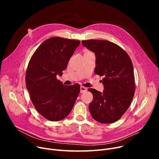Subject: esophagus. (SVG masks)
Instances as JSON below:
<instances>
[{
	"label": "esophagus",
	"instance_id": "esophagus-1",
	"mask_svg": "<svg viewBox=\"0 0 159 159\" xmlns=\"http://www.w3.org/2000/svg\"><path fill=\"white\" fill-rule=\"evenodd\" d=\"M86 90H87V88L86 87L82 86H80V93H81L85 92V91H86Z\"/></svg>",
	"mask_w": 159,
	"mask_h": 159
}]
</instances>
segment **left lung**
Wrapping results in <instances>:
<instances>
[{"label": "left lung", "mask_w": 159, "mask_h": 159, "mask_svg": "<svg viewBox=\"0 0 159 159\" xmlns=\"http://www.w3.org/2000/svg\"><path fill=\"white\" fill-rule=\"evenodd\" d=\"M84 47L95 53V73L104 76L101 93L89 88L93 99L89 105L91 116L98 122L110 124L120 119L129 107L135 84L130 57L117 44L108 40H82Z\"/></svg>", "instance_id": "1"}]
</instances>
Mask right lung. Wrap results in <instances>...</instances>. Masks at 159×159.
<instances>
[{"mask_svg": "<svg viewBox=\"0 0 159 159\" xmlns=\"http://www.w3.org/2000/svg\"><path fill=\"white\" fill-rule=\"evenodd\" d=\"M80 40L55 37L33 53L26 73V86L37 111L46 119L59 121L68 116L80 92V85H63L57 79L66 70Z\"/></svg>", "mask_w": 159, "mask_h": 159, "instance_id": "add662e5", "label": "right lung"}]
</instances>
